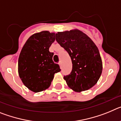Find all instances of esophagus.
<instances>
[{
    "instance_id": "obj_1",
    "label": "esophagus",
    "mask_w": 121,
    "mask_h": 121,
    "mask_svg": "<svg viewBox=\"0 0 121 121\" xmlns=\"http://www.w3.org/2000/svg\"><path fill=\"white\" fill-rule=\"evenodd\" d=\"M59 65L60 67H61V65H62V62L61 61H59Z\"/></svg>"
}]
</instances>
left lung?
Instances as JSON below:
<instances>
[{
	"instance_id": "1",
	"label": "left lung",
	"mask_w": 121,
	"mask_h": 121,
	"mask_svg": "<svg viewBox=\"0 0 121 121\" xmlns=\"http://www.w3.org/2000/svg\"><path fill=\"white\" fill-rule=\"evenodd\" d=\"M56 40L71 57L72 71L64 77L69 88L80 93L92 88L102 72V62L94 42L78 29L57 32Z\"/></svg>"
}]
</instances>
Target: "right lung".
Wrapping results in <instances>:
<instances>
[{
	"label": "right lung",
	"instance_id": "add662e5",
	"mask_svg": "<svg viewBox=\"0 0 121 121\" xmlns=\"http://www.w3.org/2000/svg\"><path fill=\"white\" fill-rule=\"evenodd\" d=\"M55 41V33L42 31L33 34L22 47L18 59V73L30 90L37 93L49 88L54 74L60 71L53 61L49 48Z\"/></svg>",
	"mask_w": 121,
	"mask_h": 121
}]
</instances>
